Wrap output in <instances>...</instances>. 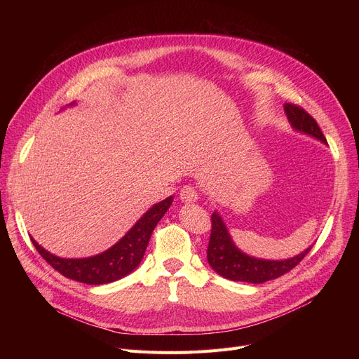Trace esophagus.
<instances>
[{"mask_svg": "<svg viewBox=\"0 0 359 359\" xmlns=\"http://www.w3.org/2000/svg\"><path fill=\"white\" fill-rule=\"evenodd\" d=\"M180 199L184 203H194L199 199L198 191L195 189L194 186H184V187H182V191H180Z\"/></svg>", "mask_w": 359, "mask_h": 359, "instance_id": "obj_1", "label": "esophagus"}]
</instances>
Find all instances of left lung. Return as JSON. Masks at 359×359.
Here are the masks:
<instances>
[{"label":"left lung","mask_w":359,"mask_h":359,"mask_svg":"<svg viewBox=\"0 0 359 359\" xmlns=\"http://www.w3.org/2000/svg\"><path fill=\"white\" fill-rule=\"evenodd\" d=\"M284 107L288 121L297 130L304 132V134L327 144L322 129H320L316 119L309 111L292 103H285ZM211 237L208 250H206V257H208L211 268L218 275L231 280L249 282V284H263L266 280L276 279L294 269L311 250V248H309L298 256L285 260L256 259L248 256L236 248L222 218L217 212H214L211 217Z\"/></svg>","instance_id":"8db88e82"}]
</instances>
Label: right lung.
<instances>
[{"mask_svg": "<svg viewBox=\"0 0 359 359\" xmlns=\"http://www.w3.org/2000/svg\"><path fill=\"white\" fill-rule=\"evenodd\" d=\"M173 196L156 203L149 208L116 244L109 250L86 259H62L41 248L33 238L32 243L39 255L68 279L88 285H102L118 280L134 271L144 257L148 241L157 222L170 208Z\"/></svg>", "mask_w": 359, "mask_h": 359, "instance_id": "add662e5", "label": "right lung"}]
</instances>
